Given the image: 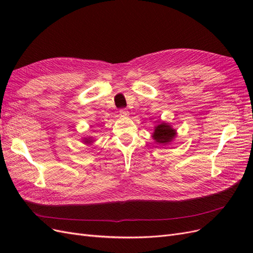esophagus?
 Masks as SVG:
<instances>
[{
  "instance_id": "esophagus-1",
  "label": "esophagus",
  "mask_w": 253,
  "mask_h": 253,
  "mask_svg": "<svg viewBox=\"0 0 253 253\" xmlns=\"http://www.w3.org/2000/svg\"><path fill=\"white\" fill-rule=\"evenodd\" d=\"M119 115H120V117L127 118L128 117V112L126 109H122V110L119 111Z\"/></svg>"
}]
</instances>
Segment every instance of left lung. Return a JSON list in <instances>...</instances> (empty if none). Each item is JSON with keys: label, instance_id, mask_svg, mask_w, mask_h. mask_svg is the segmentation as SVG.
I'll list each match as a JSON object with an SVG mask.
<instances>
[{"label": "left lung", "instance_id": "8db88e82", "mask_svg": "<svg viewBox=\"0 0 253 253\" xmlns=\"http://www.w3.org/2000/svg\"><path fill=\"white\" fill-rule=\"evenodd\" d=\"M177 133L176 129L172 127L168 122L162 121L154 126V132L152 133V138L155 140L157 144L167 145L170 144L174 139Z\"/></svg>", "mask_w": 253, "mask_h": 253}]
</instances>
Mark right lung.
<instances>
[{
    "instance_id": "add662e5",
    "label": "right lung",
    "mask_w": 253,
    "mask_h": 253,
    "mask_svg": "<svg viewBox=\"0 0 253 253\" xmlns=\"http://www.w3.org/2000/svg\"><path fill=\"white\" fill-rule=\"evenodd\" d=\"M95 140L93 137H84V138H82V142L84 144H91Z\"/></svg>"
}]
</instances>
